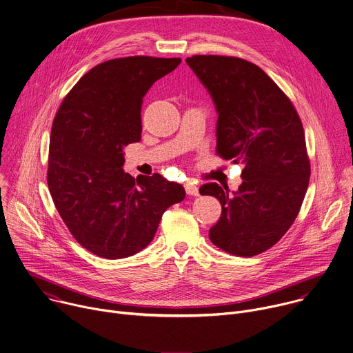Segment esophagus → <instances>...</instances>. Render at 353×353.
<instances>
[{"mask_svg":"<svg viewBox=\"0 0 353 353\" xmlns=\"http://www.w3.org/2000/svg\"><path fill=\"white\" fill-rule=\"evenodd\" d=\"M184 188H185L187 194H190V195H198V194H199L198 187H196L192 181H187V183L184 184Z\"/></svg>","mask_w":353,"mask_h":353,"instance_id":"esophagus-1","label":"esophagus"}]
</instances>
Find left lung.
Masks as SVG:
<instances>
[{
    "mask_svg": "<svg viewBox=\"0 0 353 353\" xmlns=\"http://www.w3.org/2000/svg\"><path fill=\"white\" fill-rule=\"evenodd\" d=\"M187 63L216 103V154L244 163V181L232 195L216 183L199 188L221 205L209 239L231 255H259L290 230L309 185L310 161L301 117L285 92L250 61L192 55Z\"/></svg>",
    "mask_w": 353,
    "mask_h": 353,
    "instance_id": "left-lung-1",
    "label": "left lung"
}]
</instances>
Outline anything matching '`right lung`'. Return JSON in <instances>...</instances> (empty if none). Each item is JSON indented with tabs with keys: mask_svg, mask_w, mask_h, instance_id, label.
Listing matches in <instances>:
<instances>
[{
	"mask_svg": "<svg viewBox=\"0 0 353 353\" xmlns=\"http://www.w3.org/2000/svg\"><path fill=\"white\" fill-rule=\"evenodd\" d=\"M180 58L128 57L88 70L63 98L51 129L47 183L73 239L105 259L128 258L152 240L163 212L184 199L159 173H125L123 147L141 140V103Z\"/></svg>",
	"mask_w": 353,
	"mask_h": 353,
	"instance_id": "1",
	"label": "right lung"
}]
</instances>
